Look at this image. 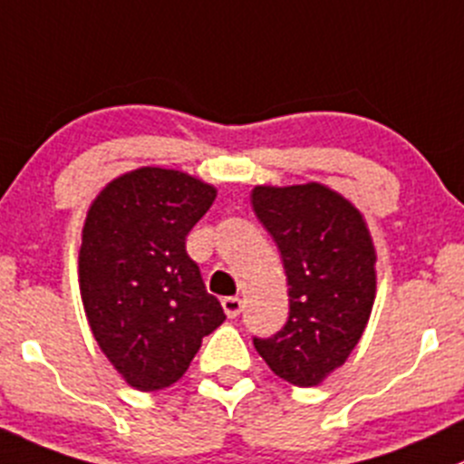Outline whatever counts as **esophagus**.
I'll list each match as a JSON object with an SVG mask.
<instances>
[{"label": "esophagus", "instance_id": "esophagus-1", "mask_svg": "<svg viewBox=\"0 0 464 464\" xmlns=\"http://www.w3.org/2000/svg\"><path fill=\"white\" fill-rule=\"evenodd\" d=\"M222 308H224V313H227L228 319H236L237 314L242 313V308H245V305H242V299H237V296H224Z\"/></svg>", "mask_w": 464, "mask_h": 464}]
</instances>
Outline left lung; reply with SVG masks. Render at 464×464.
Wrapping results in <instances>:
<instances>
[{
    "mask_svg": "<svg viewBox=\"0 0 464 464\" xmlns=\"http://www.w3.org/2000/svg\"><path fill=\"white\" fill-rule=\"evenodd\" d=\"M251 206L281 251L290 314L254 337L269 370L299 388L319 385L361 340L376 295V251L361 210L322 183L256 186Z\"/></svg>",
    "mask_w": 464,
    "mask_h": 464,
    "instance_id": "8db88e82",
    "label": "left lung"
}]
</instances>
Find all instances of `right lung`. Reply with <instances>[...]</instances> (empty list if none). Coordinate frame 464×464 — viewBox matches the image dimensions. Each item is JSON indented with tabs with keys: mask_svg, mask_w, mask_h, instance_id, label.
Here are the masks:
<instances>
[{
	"mask_svg": "<svg viewBox=\"0 0 464 464\" xmlns=\"http://www.w3.org/2000/svg\"><path fill=\"white\" fill-rule=\"evenodd\" d=\"M215 195L177 169L140 168L108 183L85 218V317L103 356L142 392L177 383L201 340L227 319L186 251Z\"/></svg>",
	"mask_w": 464,
	"mask_h": 464,
	"instance_id": "add662e5",
	"label": "right lung"
}]
</instances>
